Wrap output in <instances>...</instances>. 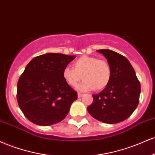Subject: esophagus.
Returning <instances> with one entry per match:
<instances>
[{"label": "esophagus", "instance_id": "obj_1", "mask_svg": "<svg viewBox=\"0 0 155 155\" xmlns=\"http://www.w3.org/2000/svg\"><path fill=\"white\" fill-rule=\"evenodd\" d=\"M83 96V94H81V93H78V98H81V97H82V96Z\"/></svg>", "mask_w": 155, "mask_h": 155}]
</instances>
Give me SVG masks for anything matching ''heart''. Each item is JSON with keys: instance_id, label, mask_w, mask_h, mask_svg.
Segmentation results:
<instances>
[{"instance_id": "heart-1", "label": "heart", "mask_w": 155, "mask_h": 155, "mask_svg": "<svg viewBox=\"0 0 155 155\" xmlns=\"http://www.w3.org/2000/svg\"><path fill=\"white\" fill-rule=\"evenodd\" d=\"M72 67L64 69L63 78L70 86L75 87L83 78L84 81L78 87L81 91H101L111 81L112 69L105 60L83 56L72 63Z\"/></svg>"}]
</instances>
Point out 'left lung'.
I'll use <instances>...</instances> for the list:
<instances>
[{
    "label": "left lung",
    "instance_id": "obj_1",
    "mask_svg": "<svg viewBox=\"0 0 155 155\" xmlns=\"http://www.w3.org/2000/svg\"><path fill=\"white\" fill-rule=\"evenodd\" d=\"M107 59L112 69L109 85L97 94L88 107V113L107 124L120 123L130 117L137 107L141 85L132 65L124 56L109 50H97Z\"/></svg>",
    "mask_w": 155,
    "mask_h": 155
}]
</instances>
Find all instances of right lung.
<instances>
[{"label": "right lung", "mask_w": 155, "mask_h": 155, "mask_svg": "<svg viewBox=\"0 0 155 155\" xmlns=\"http://www.w3.org/2000/svg\"><path fill=\"white\" fill-rule=\"evenodd\" d=\"M75 58L47 53L29 62L17 83L16 99L23 114L34 124L48 126L63 120L78 94L64 80V69Z\"/></svg>", "instance_id": "obj_1"}]
</instances>
